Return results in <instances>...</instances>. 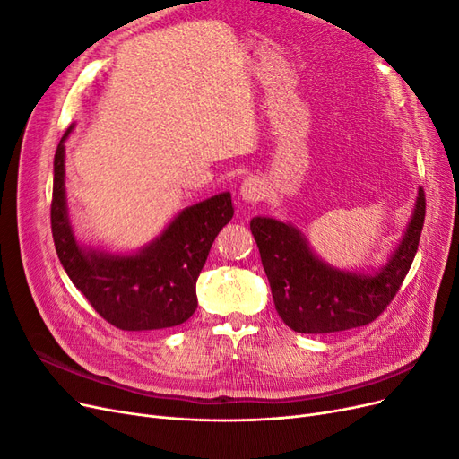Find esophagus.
<instances>
[{
	"mask_svg": "<svg viewBox=\"0 0 459 459\" xmlns=\"http://www.w3.org/2000/svg\"><path fill=\"white\" fill-rule=\"evenodd\" d=\"M239 193H241V197L245 201L256 203V201H260L264 197V186H262V182H260L258 178H247V179H243Z\"/></svg>",
	"mask_w": 459,
	"mask_h": 459,
	"instance_id": "esophagus-1",
	"label": "esophagus"
}]
</instances>
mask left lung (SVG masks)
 <instances>
[{"instance_id": "8db88e82", "label": "left lung", "mask_w": 459, "mask_h": 459, "mask_svg": "<svg viewBox=\"0 0 459 459\" xmlns=\"http://www.w3.org/2000/svg\"><path fill=\"white\" fill-rule=\"evenodd\" d=\"M425 221V191L404 239L375 275L333 270L317 260L299 230L273 218H253L251 231L268 275L275 310L297 333H335L371 324L396 297L418 253Z\"/></svg>"}]
</instances>
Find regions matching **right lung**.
Here are the masks:
<instances>
[{
	"mask_svg": "<svg viewBox=\"0 0 459 459\" xmlns=\"http://www.w3.org/2000/svg\"><path fill=\"white\" fill-rule=\"evenodd\" d=\"M55 152L51 233L66 275L93 310L122 331L184 324L197 308V277L218 231L233 216L231 195L220 193L179 212L142 253L115 256L82 248L68 224L65 201V140Z\"/></svg>",
	"mask_w": 459,
	"mask_h": 459,
	"instance_id": "obj_1",
	"label": "right lung"
}]
</instances>
